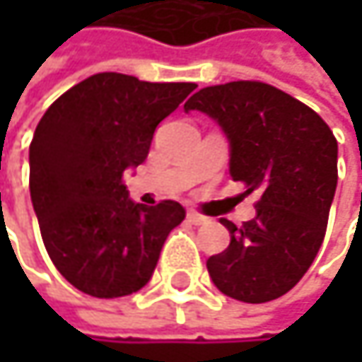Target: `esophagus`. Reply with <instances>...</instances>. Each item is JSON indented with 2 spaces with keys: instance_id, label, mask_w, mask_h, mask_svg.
Masks as SVG:
<instances>
[{
  "instance_id": "obj_1",
  "label": "esophagus",
  "mask_w": 362,
  "mask_h": 362,
  "mask_svg": "<svg viewBox=\"0 0 362 362\" xmlns=\"http://www.w3.org/2000/svg\"><path fill=\"white\" fill-rule=\"evenodd\" d=\"M186 218H188V222H190V224H194V226H201V224H205V222H207V218H205V216H201L199 211H192V209L186 214Z\"/></svg>"
}]
</instances>
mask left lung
Instances as JSON below:
<instances>
[{
	"label": "left lung",
	"mask_w": 362,
	"mask_h": 362,
	"mask_svg": "<svg viewBox=\"0 0 362 362\" xmlns=\"http://www.w3.org/2000/svg\"><path fill=\"white\" fill-rule=\"evenodd\" d=\"M184 110L209 115L230 146V178L259 190L255 218L235 226L230 245L207 259L214 285L228 298L264 304L306 274L325 239L337 186V140L304 103L262 81L199 90Z\"/></svg>",
	"instance_id": "8db88e82"
}]
</instances>
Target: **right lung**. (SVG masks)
<instances>
[{
    "label": "right lung",
    "mask_w": 362,
    "mask_h": 362,
    "mask_svg": "<svg viewBox=\"0 0 362 362\" xmlns=\"http://www.w3.org/2000/svg\"><path fill=\"white\" fill-rule=\"evenodd\" d=\"M194 88L98 73L37 123L29 146L33 209L49 259L79 291L123 298L151 281L186 211L176 201L134 203L123 174L146 159L157 125Z\"/></svg>",
    "instance_id": "right-lung-1"
}]
</instances>
